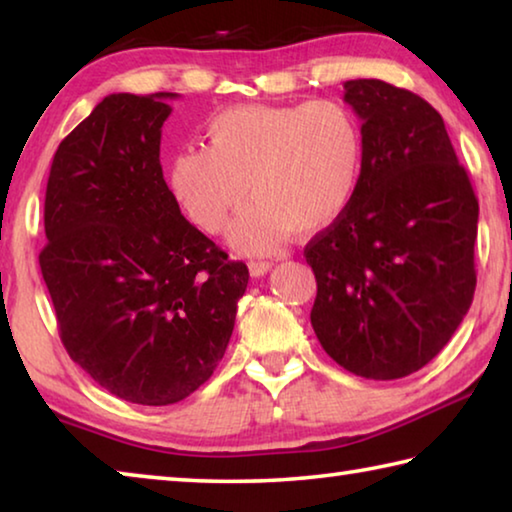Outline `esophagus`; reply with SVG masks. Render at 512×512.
Returning <instances> with one entry per match:
<instances>
[{
	"instance_id": "34e87169",
	"label": "esophagus",
	"mask_w": 512,
	"mask_h": 512,
	"mask_svg": "<svg viewBox=\"0 0 512 512\" xmlns=\"http://www.w3.org/2000/svg\"><path fill=\"white\" fill-rule=\"evenodd\" d=\"M273 262H264V259H257V262H250L248 268H250V275L253 277H259V275H266L268 271H271Z\"/></svg>"
}]
</instances>
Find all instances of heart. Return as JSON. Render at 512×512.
<instances>
[{"label": "heart", "instance_id": "1", "mask_svg": "<svg viewBox=\"0 0 512 512\" xmlns=\"http://www.w3.org/2000/svg\"><path fill=\"white\" fill-rule=\"evenodd\" d=\"M207 146H187L169 162V187L205 232L239 214L230 241L262 253L289 235H318L348 212L359 189L366 142L359 119L339 101L235 106L205 126ZM249 189H245V185Z\"/></svg>", "mask_w": 512, "mask_h": 512}]
</instances>
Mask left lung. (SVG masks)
Segmentation results:
<instances>
[{
    "instance_id": "left-lung-1",
    "label": "left lung",
    "mask_w": 512,
    "mask_h": 512,
    "mask_svg": "<svg viewBox=\"0 0 512 512\" xmlns=\"http://www.w3.org/2000/svg\"><path fill=\"white\" fill-rule=\"evenodd\" d=\"M343 88L366 160L348 212L305 248L311 327L345 370L400 379L445 348L472 305L479 201L436 108L379 79Z\"/></svg>"
}]
</instances>
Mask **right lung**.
Listing matches in <instances>:
<instances>
[{
  "label": "right lung",
  "instance_id": "add662e5",
  "mask_svg": "<svg viewBox=\"0 0 512 512\" xmlns=\"http://www.w3.org/2000/svg\"><path fill=\"white\" fill-rule=\"evenodd\" d=\"M173 97L110 94L60 142L38 257L69 357L144 406L176 404L212 377L250 277L180 214L164 183Z\"/></svg>",
  "mask_w": 512,
  "mask_h": 512
}]
</instances>
